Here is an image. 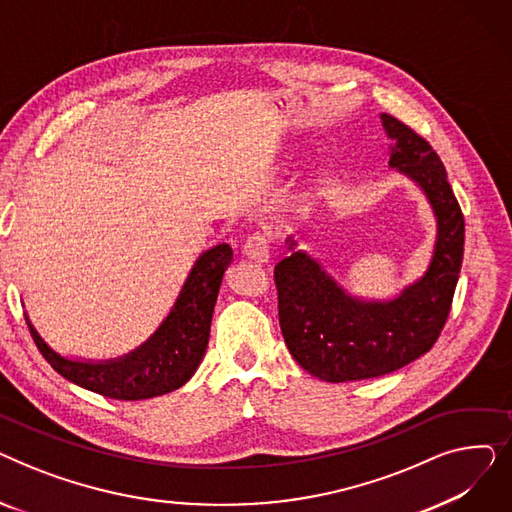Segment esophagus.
<instances>
[{
    "instance_id": "34e87169",
    "label": "esophagus",
    "mask_w": 512,
    "mask_h": 512,
    "mask_svg": "<svg viewBox=\"0 0 512 512\" xmlns=\"http://www.w3.org/2000/svg\"><path fill=\"white\" fill-rule=\"evenodd\" d=\"M270 236L263 234V232H253L247 240L245 245H242V255H247L249 259L257 261V263H267L270 261Z\"/></svg>"
}]
</instances>
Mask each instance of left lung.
Listing matches in <instances>:
<instances>
[{
  "label": "left lung",
  "mask_w": 512,
  "mask_h": 512,
  "mask_svg": "<svg viewBox=\"0 0 512 512\" xmlns=\"http://www.w3.org/2000/svg\"><path fill=\"white\" fill-rule=\"evenodd\" d=\"M382 124L396 141L390 166L417 180L436 211V251L427 274L390 303L346 297L301 251L276 263L278 315L288 351L324 382L378 378L425 355L444 330L461 274L465 218L442 159L405 122L382 114Z\"/></svg>",
  "instance_id": "1"
}]
</instances>
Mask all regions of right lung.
Returning <instances> with one entry per match:
<instances>
[{"instance_id": "obj_1", "label": "right lung", "mask_w": 512, "mask_h": 512, "mask_svg": "<svg viewBox=\"0 0 512 512\" xmlns=\"http://www.w3.org/2000/svg\"><path fill=\"white\" fill-rule=\"evenodd\" d=\"M232 259L230 245H218L203 253L161 328L139 351L118 361L80 363L64 359L43 342L29 319L26 324L43 359L72 384L116 400L166 394L191 380L205 355L213 307Z\"/></svg>"}]
</instances>
